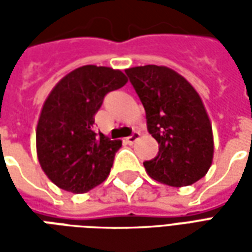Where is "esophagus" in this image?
I'll return each mask as SVG.
<instances>
[{
    "mask_svg": "<svg viewBox=\"0 0 252 252\" xmlns=\"http://www.w3.org/2000/svg\"><path fill=\"white\" fill-rule=\"evenodd\" d=\"M139 137H140V135H139L137 132H135V133H132L131 136L126 137V142L128 143V144H135V143L139 140Z\"/></svg>",
    "mask_w": 252,
    "mask_h": 252,
    "instance_id": "esophagus-1",
    "label": "esophagus"
}]
</instances>
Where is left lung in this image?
<instances>
[{
	"mask_svg": "<svg viewBox=\"0 0 252 252\" xmlns=\"http://www.w3.org/2000/svg\"><path fill=\"white\" fill-rule=\"evenodd\" d=\"M142 101L158 155L144 162L148 175L169 186H188L208 173L213 158L209 117L194 88L164 66L126 70Z\"/></svg>",
	"mask_w": 252,
	"mask_h": 252,
	"instance_id": "1",
	"label": "left lung"
}]
</instances>
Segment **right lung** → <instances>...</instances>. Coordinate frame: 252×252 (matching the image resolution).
Wrapping results in <instances>:
<instances>
[{"label": "right lung", "mask_w": 252, "mask_h": 252, "mask_svg": "<svg viewBox=\"0 0 252 252\" xmlns=\"http://www.w3.org/2000/svg\"><path fill=\"white\" fill-rule=\"evenodd\" d=\"M126 81L120 70L89 64L52 89L37 123L36 148L41 169L61 189L86 193L108 177L121 142L92 126L105 95Z\"/></svg>", "instance_id": "1"}]
</instances>
